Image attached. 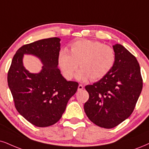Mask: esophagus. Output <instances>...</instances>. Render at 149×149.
<instances>
[{
  "label": "esophagus",
  "instance_id": "1",
  "mask_svg": "<svg viewBox=\"0 0 149 149\" xmlns=\"http://www.w3.org/2000/svg\"><path fill=\"white\" fill-rule=\"evenodd\" d=\"M83 88H84L83 85H81V84H79V86H78V91H81V90Z\"/></svg>",
  "mask_w": 149,
  "mask_h": 149
}]
</instances>
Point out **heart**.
Instances as JSON below:
<instances>
[{"instance_id":"heart-1","label":"heart","mask_w":149,"mask_h":149,"mask_svg":"<svg viewBox=\"0 0 149 149\" xmlns=\"http://www.w3.org/2000/svg\"><path fill=\"white\" fill-rule=\"evenodd\" d=\"M116 60L115 50L97 41L79 40L72 43L70 52L61 49L58 64L67 79H71L79 65L76 79L86 82L91 79L97 81L106 77L113 69Z\"/></svg>"}]
</instances>
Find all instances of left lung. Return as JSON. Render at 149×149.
I'll return each mask as SVG.
<instances>
[{"instance_id": "8db88e82", "label": "left lung", "mask_w": 149, "mask_h": 149, "mask_svg": "<svg viewBox=\"0 0 149 149\" xmlns=\"http://www.w3.org/2000/svg\"><path fill=\"white\" fill-rule=\"evenodd\" d=\"M116 60L108 74L85 87L89 99L84 111L92 122L104 128L115 127L133 113L142 89L136 58L120 44L113 45Z\"/></svg>"}]
</instances>
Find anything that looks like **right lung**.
Returning <instances> with one entry per match:
<instances>
[{"instance_id": "right-lung-1", "label": "right lung", "mask_w": 149, "mask_h": 149, "mask_svg": "<svg viewBox=\"0 0 149 149\" xmlns=\"http://www.w3.org/2000/svg\"><path fill=\"white\" fill-rule=\"evenodd\" d=\"M61 39L54 37L23 45L13 57L7 81L20 115L38 127L56 123L62 117L79 84L65 79L58 68ZM24 54L32 55L43 65L38 73H31L23 65Z\"/></svg>"}]
</instances>
